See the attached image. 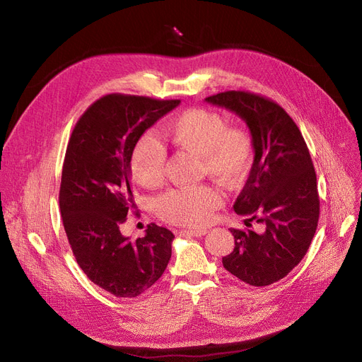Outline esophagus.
<instances>
[{
    "label": "esophagus",
    "mask_w": 362,
    "mask_h": 362,
    "mask_svg": "<svg viewBox=\"0 0 362 362\" xmlns=\"http://www.w3.org/2000/svg\"><path fill=\"white\" fill-rule=\"evenodd\" d=\"M206 232H208V230H205V229H198V230H182L180 233H182V235H189V236L201 238V236H204Z\"/></svg>",
    "instance_id": "esophagus-1"
}]
</instances>
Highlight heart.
Returning a JSON list of instances; mask_svg holds the SVG:
<instances>
[{
  "mask_svg": "<svg viewBox=\"0 0 362 362\" xmlns=\"http://www.w3.org/2000/svg\"><path fill=\"white\" fill-rule=\"evenodd\" d=\"M163 136L176 149L199 156L201 170L224 186H238L254 165L255 146L251 133L229 126L217 111L205 108L186 110L165 122ZM165 151L151 135H142L133 145L130 157L132 176L144 187H157L164 179ZM221 197L214 187L201 185L176 189L157 201L158 216L171 224L201 227L211 220Z\"/></svg>",
  "mask_w": 362,
  "mask_h": 362,
  "instance_id": "obj_1",
  "label": "heart"
}]
</instances>
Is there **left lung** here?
<instances>
[{
    "label": "left lung",
    "mask_w": 362,
    "mask_h": 362,
    "mask_svg": "<svg viewBox=\"0 0 362 362\" xmlns=\"http://www.w3.org/2000/svg\"><path fill=\"white\" fill-rule=\"evenodd\" d=\"M205 101L233 111L250 127L254 165L233 208L264 224L262 233L230 229L235 248L223 265L251 286H269L305 257L317 230L320 198L308 146L289 114L267 97L226 90Z\"/></svg>",
    "instance_id": "left-lung-1"
}]
</instances>
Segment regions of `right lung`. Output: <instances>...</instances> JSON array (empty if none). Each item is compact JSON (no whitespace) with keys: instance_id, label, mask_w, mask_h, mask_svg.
<instances>
[{"instance_id":"1","label":"right lung","mask_w":362,"mask_h":362,"mask_svg":"<svg viewBox=\"0 0 362 362\" xmlns=\"http://www.w3.org/2000/svg\"><path fill=\"white\" fill-rule=\"evenodd\" d=\"M180 100L108 93L76 123L66 149L60 211L73 255L97 286L136 298L164 273L175 235L154 223L133 240L120 227L133 208L132 149Z\"/></svg>"}]
</instances>
